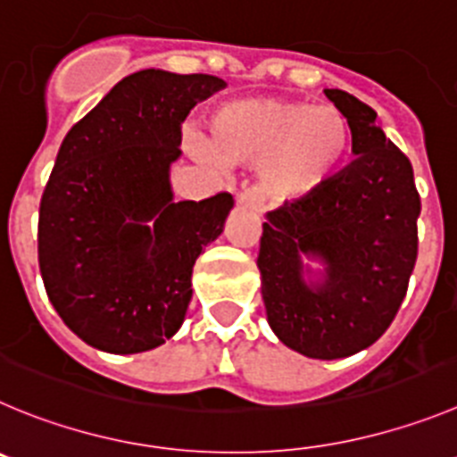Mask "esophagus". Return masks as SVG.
<instances>
[{"label": "esophagus", "mask_w": 457, "mask_h": 457, "mask_svg": "<svg viewBox=\"0 0 457 457\" xmlns=\"http://www.w3.org/2000/svg\"><path fill=\"white\" fill-rule=\"evenodd\" d=\"M237 203L238 204H245V207H250V209H259V198H257V195H254L253 191H250V188H245V191L238 193Z\"/></svg>", "instance_id": "obj_1"}]
</instances>
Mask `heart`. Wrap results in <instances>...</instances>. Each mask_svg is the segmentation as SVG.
<instances>
[{"label": "heart", "mask_w": 457, "mask_h": 457, "mask_svg": "<svg viewBox=\"0 0 457 457\" xmlns=\"http://www.w3.org/2000/svg\"><path fill=\"white\" fill-rule=\"evenodd\" d=\"M348 147V125L332 106L250 97L213 111L209 143L193 141L203 162L262 163V191L295 200L326 184Z\"/></svg>", "instance_id": "b5f03b06"}]
</instances>
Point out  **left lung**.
<instances>
[{
    "instance_id": "obj_1",
    "label": "left lung",
    "mask_w": 457,
    "mask_h": 457,
    "mask_svg": "<svg viewBox=\"0 0 457 457\" xmlns=\"http://www.w3.org/2000/svg\"><path fill=\"white\" fill-rule=\"evenodd\" d=\"M328 100L346 118L353 159L305 198L266 213L257 266L270 330L314 360H339L385 335L417 262L421 212L410 159L385 137L376 111L339 88ZM316 258L324 273L302 257Z\"/></svg>"
}]
</instances>
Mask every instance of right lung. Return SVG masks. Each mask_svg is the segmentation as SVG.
<instances>
[{"label": "right lung", "instance_id": "obj_1", "mask_svg": "<svg viewBox=\"0 0 457 457\" xmlns=\"http://www.w3.org/2000/svg\"><path fill=\"white\" fill-rule=\"evenodd\" d=\"M220 88L213 75L141 70L61 143L40 200L38 264L49 303L93 348L150 351L184 323L193 264L234 200L175 203L170 163L188 111Z\"/></svg>", "mask_w": 457, "mask_h": 457}]
</instances>
